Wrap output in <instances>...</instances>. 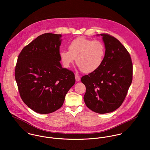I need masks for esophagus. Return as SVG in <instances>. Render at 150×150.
Returning <instances> with one entry per match:
<instances>
[{"label":"esophagus","mask_w":150,"mask_h":150,"mask_svg":"<svg viewBox=\"0 0 150 150\" xmlns=\"http://www.w3.org/2000/svg\"><path fill=\"white\" fill-rule=\"evenodd\" d=\"M75 79L77 81H79L81 80V78H80V76L78 74H75Z\"/></svg>","instance_id":"obj_1"}]
</instances>
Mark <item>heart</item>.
I'll use <instances>...</instances> for the list:
<instances>
[{
    "instance_id": "b5f03b06",
    "label": "heart",
    "mask_w": 150,
    "mask_h": 150,
    "mask_svg": "<svg viewBox=\"0 0 150 150\" xmlns=\"http://www.w3.org/2000/svg\"><path fill=\"white\" fill-rule=\"evenodd\" d=\"M105 51L102 42L79 37L69 43V51L63 50L60 51V57L65 67H69L76 58V63L81 71L91 73L102 66Z\"/></svg>"
}]
</instances>
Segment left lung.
Masks as SVG:
<instances>
[{"mask_svg":"<svg viewBox=\"0 0 150 150\" xmlns=\"http://www.w3.org/2000/svg\"><path fill=\"white\" fill-rule=\"evenodd\" d=\"M105 51L102 66L81 77L86 86L84 100L99 114L111 112L123 103L132 81V63L125 46L115 37L101 34Z\"/></svg>","mask_w":150,"mask_h":150,"instance_id":"1","label":"left lung"}]
</instances>
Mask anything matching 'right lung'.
I'll return each mask as SVG.
<instances>
[{"mask_svg": "<svg viewBox=\"0 0 150 150\" xmlns=\"http://www.w3.org/2000/svg\"><path fill=\"white\" fill-rule=\"evenodd\" d=\"M60 34L46 33L24 47L15 70L19 92L24 103L42 114L59 109L75 83V75L60 63Z\"/></svg>", "mask_w": 150, "mask_h": 150, "instance_id": "obj_1", "label": "right lung"}]
</instances>
